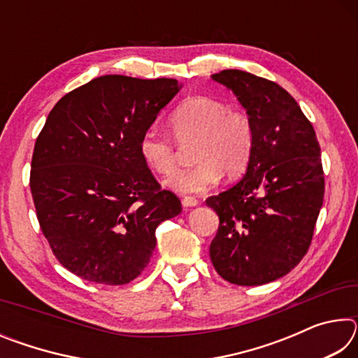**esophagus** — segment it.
<instances>
[{"instance_id":"obj_1","label":"esophagus","mask_w":358,"mask_h":358,"mask_svg":"<svg viewBox=\"0 0 358 358\" xmlns=\"http://www.w3.org/2000/svg\"><path fill=\"white\" fill-rule=\"evenodd\" d=\"M181 203H183V207H196V205H199V201L196 197H191V196H186L181 199Z\"/></svg>"}]
</instances>
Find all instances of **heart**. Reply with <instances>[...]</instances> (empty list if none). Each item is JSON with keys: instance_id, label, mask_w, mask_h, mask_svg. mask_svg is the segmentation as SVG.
Here are the masks:
<instances>
[{"instance_id": "1", "label": "heart", "mask_w": 358, "mask_h": 358, "mask_svg": "<svg viewBox=\"0 0 358 358\" xmlns=\"http://www.w3.org/2000/svg\"><path fill=\"white\" fill-rule=\"evenodd\" d=\"M175 142L194 141L192 161L197 164L175 173L167 186L177 192L199 194L213 187L224 173L234 178L245 171L254 147L251 120L208 96L186 99L169 118ZM138 151L145 164L159 175L177 169L175 145L171 138L150 129L143 132Z\"/></svg>"}]
</instances>
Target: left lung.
I'll list each match as a JSON object with an SVG mask.
<instances>
[{
  "label": "left lung",
  "mask_w": 358,
  "mask_h": 358,
  "mask_svg": "<svg viewBox=\"0 0 358 358\" xmlns=\"http://www.w3.org/2000/svg\"><path fill=\"white\" fill-rule=\"evenodd\" d=\"M211 77L246 108L254 147L245 177L207 199L220 216L210 257L226 281L260 286L287 275L310 250L325 189L320 147L278 83L238 69Z\"/></svg>",
  "instance_id": "obj_1"
}]
</instances>
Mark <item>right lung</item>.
Returning a JSON list of instances; mask_svg holds the SVG:
<instances>
[{
    "mask_svg": "<svg viewBox=\"0 0 358 358\" xmlns=\"http://www.w3.org/2000/svg\"><path fill=\"white\" fill-rule=\"evenodd\" d=\"M180 92L175 78L102 76L59 99L36 138L29 187L39 226L64 268L121 286L142 273L156 227L181 211L138 142Z\"/></svg>",
    "mask_w": 358,
    "mask_h": 358,
    "instance_id": "add662e5",
    "label": "right lung"
}]
</instances>
